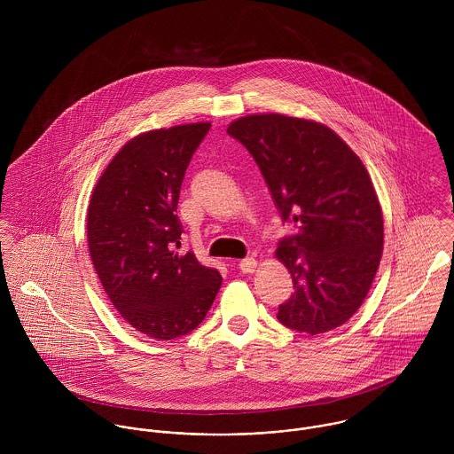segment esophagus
I'll use <instances>...</instances> for the list:
<instances>
[{
	"instance_id": "esophagus-1",
	"label": "esophagus",
	"mask_w": 454,
	"mask_h": 454,
	"mask_svg": "<svg viewBox=\"0 0 454 454\" xmlns=\"http://www.w3.org/2000/svg\"><path fill=\"white\" fill-rule=\"evenodd\" d=\"M239 269L245 272V274H252L255 269H257V260L254 257H247V259L239 262Z\"/></svg>"
}]
</instances>
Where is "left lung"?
Instances as JSON below:
<instances>
[{
    "label": "left lung",
    "mask_w": 454,
    "mask_h": 454,
    "mask_svg": "<svg viewBox=\"0 0 454 454\" xmlns=\"http://www.w3.org/2000/svg\"><path fill=\"white\" fill-rule=\"evenodd\" d=\"M227 132L252 153L283 222L276 259L294 279L278 320L309 335L346 324L383 255V213L358 155L324 124L279 114L238 119Z\"/></svg>",
    "instance_id": "8db88e82"
}]
</instances>
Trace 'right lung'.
<instances>
[{
    "label": "right lung",
    "instance_id": "obj_1",
    "mask_svg": "<svg viewBox=\"0 0 454 454\" xmlns=\"http://www.w3.org/2000/svg\"><path fill=\"white\" fill-rule=\"evenodd\" d=\"M209 122L143 132L128 141L98 180L87 211V241L98 278L137 332L171 340L209 311L222 276L180 255V189Z\"/></svg>",
    "mask_w": 454,
    "mask_h": 454
}]
</instances>
